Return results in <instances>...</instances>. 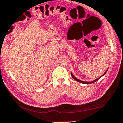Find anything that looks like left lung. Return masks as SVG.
I'll return each mask as SVG.
<instances>
[{
    "mask_svg": "<svg viewBox=\"0 0 123 123\" xmlns=\"http://www.w3.org/2000/svg\"><path fill=\"white\" fill-rule=\"evenodd\" d=\"M108 69H109V68H108L107 69V70H106V71L105 72V73L104 74H103V75H102V76H100V77H99L98 78L96 79H95V80H93V81H81V80H80L78 79V78H76V77H75V76H74V75L73 74V73H71V76L73 77V78L75 80L77 81H78V82H80V83H83V84H92V83H93L96 82V81L98 80L99 79H100V78H101V77L104 76V75H105V74L106 73V72L107 71Z\"/></svg>",
    "mask_w": 123,
    "mask_h": 123,
    "instance_id": "1",
    "label": "left lung"
}]
</instances>
